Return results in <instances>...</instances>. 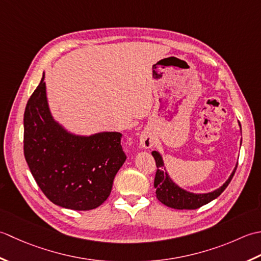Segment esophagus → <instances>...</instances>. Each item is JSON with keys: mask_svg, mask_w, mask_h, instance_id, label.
Listing matches in <instances>:
<instances>
[{"mask_svg": "<svg viewBox=\"0 0 261 261\" xmlns=\"http://www.w3.org/2000/svg\"><path fill=\"white\" fill-rule=\"evenodd\" d=\"M155 141H154V137L150 130H144L140 136V145L144 148H151Z\"/></svg>", "mask_w": 261, "mask_h": 261, "instance_id": "esophagus-1", "label": "esophagus"}]
</instances>
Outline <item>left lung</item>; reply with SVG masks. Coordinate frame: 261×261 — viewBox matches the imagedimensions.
<instances>
[{
  "label": "left lung",
  "instance_id": "obj_1",
  "mask_svg": "<svg viewBox=\"0 0 261 261\" xmlns=\"http://www.w3.org/2000/svg\"><path fill=\"white\" fill-rule=\"evenodd\" d=\"M239 126H240L241 128L240 123H239ZM152 155L154 158V160H155L158 168L155 179H154V187L156 189V198L160 200L162 204L175 210H196L199 208V207L203 205L208 204L210 201L219 197L223 191L225 190L228 184L231 182L238 167L237 162L234 169H233L232 173L230 174V177L227 178L226 181L223 184L220 188L210 191V193L199 194L193 193V191H189L187 189L180 187L178 184H175L173 181L172 178L170 177L166 166H164L163 158L160 152L153 151Z\"/></svg>",
  "mask_w": 261,
  "mask_h": 261
}]
</instances>
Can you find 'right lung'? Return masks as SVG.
Instances as JSON below:
<instances>
[{
  "label": "right lung",
  "instance_id": "add662e5",
  "mask_svg": "<svg viewBox=\"0 0 261 261\" xmlns=\"http://www.w3.org/2000/svg\"><path fill=\"white\" fill-rule=\"evenodd\" d=\"M45 73L25 106L23 150L31 173L51 203L89 211L109 197L126 155L118 132L81 135L51 115Z\"/></svg>",
  "mask_w": 261,
  "mask_h": 261
}]
</instances>
